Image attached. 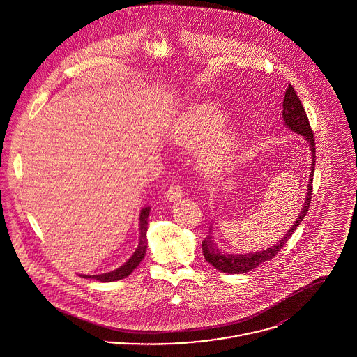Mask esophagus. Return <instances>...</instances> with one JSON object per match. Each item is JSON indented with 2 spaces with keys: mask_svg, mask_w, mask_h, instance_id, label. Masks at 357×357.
I'll use <instances>...</instances> for the list:
<instances>
[{
  "mask_svg": "<svg viewBox=\"0 0 357 357\" xmlns=\"http://www.w3.org/2000/svg\"><path fill=\"white\" fill-rule=\"evenodd\" d=\"M185 197V190L179 185H172L167 191V199L169 202H178Z\"/></svg>",
  "mask_w": 357,
  "mask_h": 357,
  "instance_id": "34e87169",
  "label": "esophagus"
}]
</instances>
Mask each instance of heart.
I'll use <instances>...</instances> for the list:
<instances>
[{
    "label": "heart",
    "mask_w": 357,
    "mask_h": 357,
    "mask_svg": "<svg viewBox=\"0 0 357 357\" xmlns=\"http://www.w3.org/2000/svg\"><path fill=\"white\" fill-rule=\"evenodd\" d=\"M226 118L218 104L204 102L187 114L174 134L175 142L186 150H195L206 142L199 153V160L204 170L211 175L227 170L237 153V132L233 128L221 130Z\"/></svg>",
    "instance_id": "b5f03b06"
}]
</instances>
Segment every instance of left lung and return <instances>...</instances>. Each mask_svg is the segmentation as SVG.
I'll return each mask as SVG.
<instances>
[{"mask_svg": "<svg viewBox=\"0 0 357 357\" xmlns=\"http://www.w3.org/2000/svg\"><path fill=\"white\" fill-rule=\"evenodd\" d=\"M282 118L284 123L288 127L290 131L304 136L306 143L309 144L310 150V158H312V166H310V175L307 181V187H306L305 202L303 204V208L297 217V220L290 226L288 233L281 238L275 245L271 248L261 250V252H253V253H245V255H229L222 252L218 248L214 234H213V226L210 225V230L207 237L202 241V250H204V258L208 264H211L215 269H218L222 273H229V274H243V273L250 272L259 265H262L266 261H271L275 255L282 249V246L288 242L289 238L294 233V230L298 227V225L304 220V217L309 210V204L312 199V182H313V171H314V162H316V149H314V136L312 132L309 120L306 116L305 109L303 104L300 102L298 96L296 95V91L291 85L289 84L285 92V98L282 102Z\"/></svg>", "mask_w": 357, "mask_h": 357, "instance_id": "obj_1", "label": "left lung"}]
</instances>
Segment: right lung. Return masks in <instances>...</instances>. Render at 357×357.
<instances>
[{"label":"right lung","instance_id":"right-lung-1","mask_svg":"<svg viewBox=\"0 0 357 357\" xmlns=\"http://www.w3.org/2000/svg\"><path fill=\"white\" fill-rule=\"evenodd\" d=\"M150 210H151L150 206H146L140 210V214H139V231H140L139 233L140 234L139 236V243H137V248H136L134 255L128 258L127 262H124L121 266H119L115 271H112V272L93 274V275L80 274V277L89 278V280H96V281H100V282H112V281H118L121 278H126L134 272V269L139 266V264L144 258L146 250H147V225H149Z\"/></svg>","mask_w":357,"mask_h":357}]
</instances>
